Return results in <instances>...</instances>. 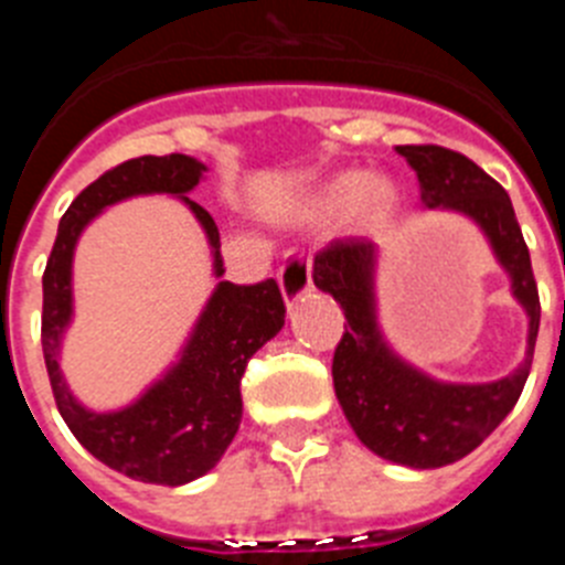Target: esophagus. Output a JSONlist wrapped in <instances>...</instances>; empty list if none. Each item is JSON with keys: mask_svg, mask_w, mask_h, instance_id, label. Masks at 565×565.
Wrapping results in <instances>:
<instances>
[{"mask_svg": "<svg viewBox=\"0 0 565 565\" xmlns=\"http://www.w3.org/2000/svg\"><path fill=\"white\" fill-rule=\"evenodd\" d=\"M277 282L282 288V297H286L288 306L299 302V299L306 297L308 291L313 288L311 282V257L302 252L291 254V257L279 266L277 271Z\"/></svg>", "mask_w": 565, "mask_h": 565, "instance_id": "34e87169", "label": "esophagus"}]
</instances>
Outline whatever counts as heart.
I'll list each match as a JSON object with an SVG mask.
<instances>
[{
  "instance_id": "b5f03b06",
  "label": "heart",
  "mask_w": 565,
  "mask_h": 565,
  "mask_svg": "<svg viewBox=\"0 0 565 565\" xmlns=\"http://www.w3.org/2000/svg\"><path fill=\"white\" fill-rule=\"evenodd\" d=\"M331 206H344V203H353L359 217L364 221H376L382 217L393 203V189L384 181L376 178H362V174H348V178H339L331 186L328 194Z\"/></svg>"
}]
</instances>
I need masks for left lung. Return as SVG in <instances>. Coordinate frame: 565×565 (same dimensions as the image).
<instances>
[{"mask_svg":"<svg viewBox=\"0 0 565 565\" xmlns=\"http://www.w3.org/2000/svg\"><path fill=\"white\" fill-rule=\"evenodd\" d=\"M396 152L416 169L427 206L461 212L483 228L529 313V348L515 373L489 384H444L404 364L379 333L371 239H333L313 257V286L344 311V333L333 351V391L353 433L387 461L436 469L469 456L521 398L535 356L541 297L507 189L467 154L436 143L396 147Z\"/></svg>","mask_w":565,"mask_h":565,"instance_id":"1","label":"left lung"}]
</instances>
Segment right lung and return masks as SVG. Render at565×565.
Returning <instances> with one entry per match:
<instances>
[{"label":"right lung","mask_w":565,"mask_h":565,"mask_svg":"<svg viewBox=\"0 0 565 565\" xmlns=\"http://www.w3.org/2000/svg\"><path fill=\"white\" fill-rule=\"evenodd\" d=\"M203 167L189 154H141L104 172L70 203L44 268L42 351L50 387L70 433L109 469L143 483L181 487L206 476L221 461L243 418L239 379L246 364L286 326V302L274 279L254 286L217 282L203 308L181 362L135 404L115 413L84 411L58 371V342L73 313V248L78 234L104 206L132 194H181L201 221L214 252V274H223L221 232L201 203L189 201Z\"/></svg>","instance_id":"right-lung-1"}]
</instances>
